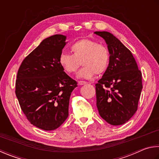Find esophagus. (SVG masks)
Instances as JSON below:
<instances>
[{"mask_svg":"<svg viewBox=\"0 0 159 159\" xmlns=\"http://www.w3.org/2000/svg\"><path fill=\"white\" fill-rule=\"evenodd\" d=\"M87 84V82L84 81H78V84L79 85H84Z\"/></svg>","mask_w":159,"mask_h":159,"instance_id":"esophagus-1","label":"esophagus"}]
</instances>
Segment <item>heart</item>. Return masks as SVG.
<instances>
[{
  "instance_id": "1",
  "label": "heart",
  "mask_w": 159,
  "mask_h": 159,
  "mask_svg": "<svg viewBox=\"0 0 159 159\" xmlns=\"http://www.w3.org/2000/svg\"><path fill=\"white\" fill-rule=\"evenodd\" d=\"M72 54L62 53L59 63L68 74H73L81 66L78 77L89 79L94 75H101L106 70L110 62V52L107 47L97 42L82 39L75 42L70 47Z\"/></svg>"
}]
</instances>
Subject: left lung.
Returning <instances> with one entry per match:
<instances>
[{
    "label": "left lung",
    "mask_w": 159,
    "mask_h": 159,
    "mask_svg": "<svg viewBox=\"0 0 159 159\" xmlns=\"http://www.w3.org/2000/svg\"><path fill=\"white\" fill-rule=\"evenodd\" d=\"M94 33L104 39L110 52L109 66L96 84L99 115L113 126L124 124L138 110L142 72L130 50L107 31Z\"/></svg>",
    "instance_id": "obj_1"
}]
</instances>
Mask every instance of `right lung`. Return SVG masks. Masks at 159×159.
Wrapping results in <instances>:
<instances>
[{
	"label": "right lung",
	"instance_id": "obj_1",
	"mask_svg": "<svg viewBox=\"0 0 159 159\" xmlns=\"http://www.w3.org/2000/svg\"><path fill=\"white\" fill-rule=\"evenodd\" d=\"M66 36L44 39L22 61L15 93L30 124L44 130L57 129L68 116L69 100L77 83L61 66Z\"/></svg>",
	"mask_w": 159,
	"mask_h": 159
}]
</instances>
